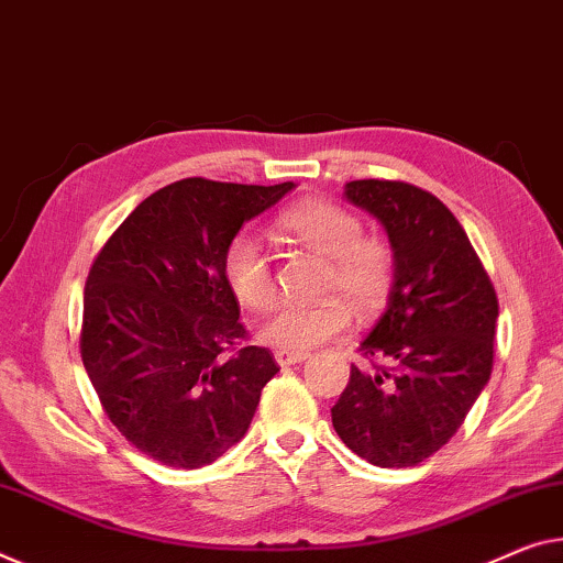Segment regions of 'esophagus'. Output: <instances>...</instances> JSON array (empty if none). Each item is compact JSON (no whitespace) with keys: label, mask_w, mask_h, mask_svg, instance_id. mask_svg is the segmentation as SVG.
<instances>
[{"label":"esophagus","mask_w":563,"mask_h":563,"mask_svg":"<svg viewBox=\"0 0 563 563\" xmlns=\"http://www.w3.org/2000/svg\"><path fill=\"white\" fill-rule=\"evenodd\" d=\"M274 360L279 362L282 367L287 365H297V362H305L307 360V352H291V350H276L274 352Z\"/></svg>","instance_id":"esophagus-1"}]
</instances>
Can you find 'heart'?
<instances>
[{
	"label": "heart",
	"mask_w": 563,
	"mask_h": 563,
	"mask_svg": "<svg viewBox=\"0 0 563 563\" xmlns=\"http://www.w3.org/2000/svg\"><path fill=\"white\" fill-rule=\"evenodd\" d=\"M276 229L309 252L327 258L322 291L342 292L307 305H282L258 327V336L279 350L307 352L350 327L352 311L377 314L387 307L397 282V252L390 239L367 236L354 211L309 198L276 216ZM223 282L241 307L264 311L276 299L269 254L249 233H236L221 256Z\"/></svg>",
	"instance_id": "obj_1"
}]
</instances>
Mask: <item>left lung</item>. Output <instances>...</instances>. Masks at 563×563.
Segmentation results:
<instances>
[{
    "label": "left lung",
    "instance_id": "left-lung-1",
    "mask_svg": "<svg viewBox=\"0 0 563 563\" xmlns=\"http://www.w3.org/2000/svg\"><path fill=\"white\" fill-rule=\"evenodd\" d=\"M344 196L369 211L397 252L387 311L352 365L332 426L379 468H410L438 453L490 379L498 297L448 206L405 180H350Z\"/></svg>",
    "mask_w": 563,
    "mask_h": 563
}]
</instances>
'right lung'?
<instances>
[{"instance_id":"add662e5","label":"right lung","mask_w":563,"mask_h":563,"mask_svg":"<svg viewBox=\"0 0 563 563\" xmlns=\"http://www.w3.org/2000/svg\"><path fill=\"white\" fill-rule=\"evenodd\" d=\"M294 188L176 180L112 231L85 282L80 354L120 435L170 468L244 438L274 354L249 342L223 282L229 241Z\"/></svg>"}]
</instances>
